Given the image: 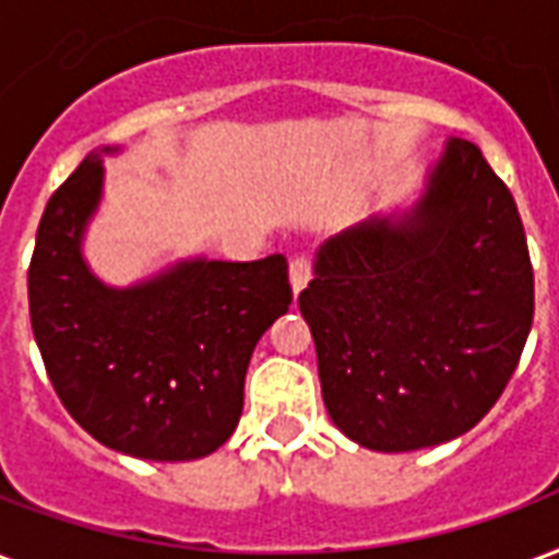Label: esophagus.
<instances>
[{
  "label": "esophagus",
  "mask_w": 559,
  "mask_h": 559,
  "mask_svg": "<svg viewBox=\"0 0 559 559\" xmlns=\"http://www.w3.org/2000/svg\"><path fill=\"white\" fill-rule=\"evenodd\" d=\"M310 281V258L308 254H298V258H293V263H289V284H293V293H301V289L308 287Z\"/></svg>",
  "instance_id": "obj_1"
}]
</instances>
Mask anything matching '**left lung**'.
<instances>
[{
	"label": "left lung",
	"instance_id": "8db88e82",
	"mask_svg": "<svg viewBox=\"0 0 559 559\" xmlns=\"http://www.w3.org/2000/svg\"><path fill=\"white\" fill-rule=\"evenodd\" d=\"M298 308L348 440L393 454L472 431L534 322L513 195L475 143L451 140L411 211L374 213L317 251Z\"/></svg>",
	"mask_w": 559,
	"mask_h": 559
}]
</instances>
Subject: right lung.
I'll return each instance as SVG.
<instances>
[{"instance_id":"obj_1","label":"right lung","mask_w":559,"mask_h":559,"mask_svg":"<svg viewBox=\"0 0 559 559\" xmlns=\"http://www.w3.org/2000/svg\"><path fill=\"white\" fill-rule=\"evenodd\" d=\"M96 148L43 211L28 313L55 393L102 445L140 460H195L237 428L251 352L293 301L287 258H190L131 287H108L84 261L102 202Z\"/></svg>"}]
</instances>
